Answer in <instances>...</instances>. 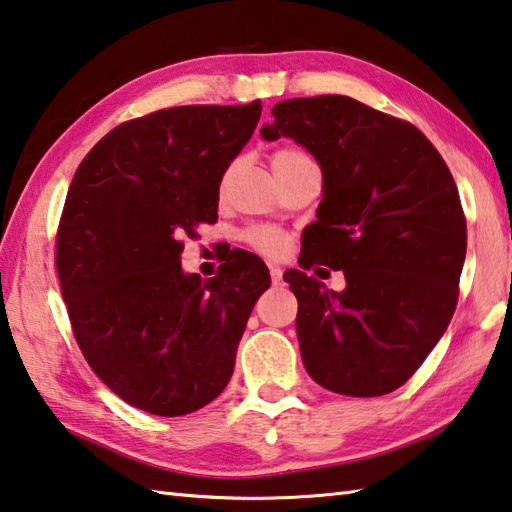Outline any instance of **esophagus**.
<instances>
[{"label":"esophagus","instance_id":"obj_1","mask_svg":"<svg viewBox=\"0 0 512 512\" xmlns=\"http://www.w3.org/2000/svg\"><path fill=\"white\" fill-rule=\"evenodd\" d=\"M269 274H272V283L281 285L283 283V269L278 265H269Z\"/></svg>","mask_w":512,"mask_h":512}]
</instances>
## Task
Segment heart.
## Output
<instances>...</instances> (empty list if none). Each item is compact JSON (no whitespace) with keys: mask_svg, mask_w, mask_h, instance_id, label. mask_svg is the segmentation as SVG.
Wrapping results in <instances>:
<instances>
[{"mask_svg":"<svg viewBox=\"0 0 512 512\" xmlns=\"http://www.w3.org/2000/svg\"><path fill=\"white\" fill-rule=\"evenodd\" d=\"M301 160H307V156H305L301 149H294V147L276 149L272 153V158H269L274 171H281V169L292 167V165H296V162H301ZM243 240H245L249 247L256 249L258 254L269 256V258H281L287 252V247H289L287 234H283L281 229H274V227H252V229H247L245 234H243Z\"/></svg>","mask_w":512,"mask_h":512,"instance_id":"heart-1","label":"heart"}]
</instances>
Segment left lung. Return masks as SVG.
<instances>
[{
    "label": "left lung",
    "mask_w": 512,
    "mask_h": 512,
    "mask_svg": "<svg viewBox=\"0 0 512 512\" xmlns=\"http://www.w3.org/2000/svg\"><path fill=\"white\" fill-rule=\"evenodd\" d=\"M265 140L292 138L323 171L301 267L343 268L332 293L287 269L305 370L347 397L401 388L446 332L466 258V216L446 162L414 124L347 95L278 102Z\"/></svg>",
    "instance_id": "1"
}]
</instances>
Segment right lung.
<instances>
[{"label":"right lung","instance_id":"obj_1","mask_svg":"<svg viewBox=\"0 0 512 512\" xmlns=\"http://www.w3.org/2000/svg\"><path fill=\"white\" fill-rule=\"evenodd\" d=\"M260 100L191 104L122 122L86 153L66 194L55 265L86 363L129 406L182 417L231 379L240 336L272 283L231 252L214 278L180 267L182 236L218 220L229 162L252 138Z\"/></svg>","mask_w":512,"mask_h":512}]
</instances>
